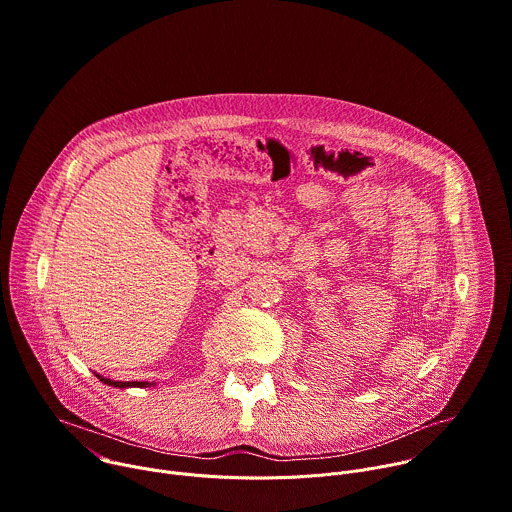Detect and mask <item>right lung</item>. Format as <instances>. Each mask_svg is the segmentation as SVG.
Wrapping results in <instances>:
<instances>
[{
    "label": "right lung",
    "instance_id": "obj_1",
    "mask_svg": "<svg viewBox=\"0 0 512 512\" xmlns=\"http://www.w3.org/2000/svg\"><path fill=\"white\" fill-rule=\"evenodd\" d=\"M96 378H98L100 382H104V384L112 386V388H146V386H150L148 382H114V380L102 378V376H98V374H96Z\"/></svg>",
    "mask_w": 512,
    "mask_h": 512
}]
</instances>
